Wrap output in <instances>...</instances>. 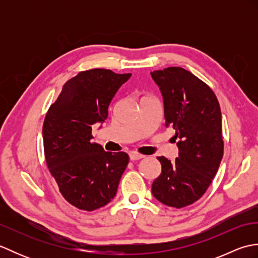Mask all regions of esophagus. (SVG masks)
I'll return each mask as SVG.
<instances>
[{
  "mask_svg": "<svg viewBox=\"0 0 258 258\" xmlns=\"http://www.w3.org/2000/svg\"><path fill=\"white\" fill-rule=\"evenodd\" d=\"M143 157H144V155L139 154V153H135V152L130 153V160L131 161H139V160H141V158H143Z\"/></svg>",
  "mask_w": 258,
  "mask_h": 258,
  "instance_id": "1",
  "label": "esophagus"
}]
</instances>
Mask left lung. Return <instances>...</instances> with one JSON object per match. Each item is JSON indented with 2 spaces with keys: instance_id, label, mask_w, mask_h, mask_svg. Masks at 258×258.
Returning <instances> with one entry per match:
<instances>
[{
  "instance_id": "1",
  "label": "left lung",
  "mask_w": 258,
  "mask_h": 258,
  "mask_svg": "<svg viewBox=\"0 0 258 258\" xmlns=\"http://www.w3.org/2000/svg\"><path fill=\"white\" fill-rule=\"evenodd\" d=\"M164 100L165 127L177 140L174 162L160 156L162 172L152 184L157 201L171 207L193 204L205 194L223 158L222 114L215 93L183 68L151 73Z\"/></svg>"
}]
</instances>
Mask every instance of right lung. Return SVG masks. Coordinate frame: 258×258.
<instances>
[{
    "label": "right lung",
    "mask_w": 258,
    "mask_h": 258,
    "mask_svg": "<svg viewBox=\"0 0 258 258\" xmlns=\"http://www.w3.org/2000/svg\"><path fill=\"white\" fill-rule=\"evenodd\" d=\"M131 73L82 71L62 87L43 124L46 165L71 205L92 212L111 202L128 164L125 152L93 143L92 125L107 118L108 106Z\"/></svg>",
    "instance_id": "1"
}]
</instances>
